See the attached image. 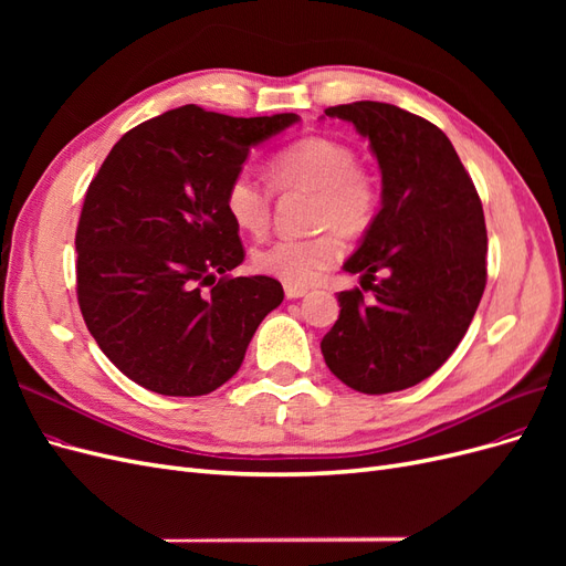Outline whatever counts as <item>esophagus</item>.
<instances>
[{
	"label": "esophagus",
	"instance_id": "1",
	"mask_svg": "<svg viewBox=\"0 0 566 566\" xmlns=\"http://www.w3.org/2000/svg\"><path fill=\"white\" fill-rule=\"evenodd\" d=\"M283 290H285V297H287V300H300V297H304V295H306V287H300V285H290V283H285V285H283Z\"/></svg>",
	"mask_w": 566,
	"mask_h": 566
}]
</instances>
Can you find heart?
I'll return each instance as SVG.
<instances>
[{
    "label": "heart",
    "mask_w": 566,
    "mask_h": 566,
    "mask_svg": "<svg viewBox=\"0 0 566 566\" xmlns=\"http://www.w3.org/2000/svg\"><path fill=\"white\" fill-rule=\"evenodd\" d=\"M271 179L279 191L314 193L312 238H283L252 252L260 273L290 285H312L342 254V238L364 235L380 208L378 179L356 163L352 146L328 136H306L271 160ZM224 210L233 227L248 235H264L271 221V196L250 172H238L224 193Z\"/></svg>",
    "instance_id": "heart-1"
}]
</instances>
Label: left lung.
Instances as JSON below:
<instances>
[{
  "label": "left lung",
  "mask_w": 566,
  "mask_h": 566,
  "mask_svg": "<svg viewBox=\"0 0 566 566\" xmlns=\"http://www.w3.org/2000/svg\"><path fill=\"white\" fill-rule=\"evenodd\" d=\"M368 139L382 175L380 210L345 271L361 290L337 295L325 366L364 394L422 382L465 337L486 285L484 210L449 136L380 101L325 108ZM380 272L384 279H374Z\"/></svg>",
  "instance_id": "obj_1"
}]
</instances>
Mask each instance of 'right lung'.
I'll list each match as a JSON object with an SVG mask.
<instances>
[{
    "label": "right lung",
    "instance_id": "add662e5",
    "mask_svg": "<svg viewBox=\"0 0 566 566\" xmlns=\"http://www.w3.org/2000/svg\"><path fill=\"white\" fill-rule=\"evenodd\" d=\"M295 113L231 117L193 104L119 139L84 196L77 302L129 380L165 397H202L241 368L256 325L283 302L269 276H238L245 252L224 210L250 148Z\"/></svg>",
    "mask_w": 566,
    "mask_h": 566
}]
</instances>
